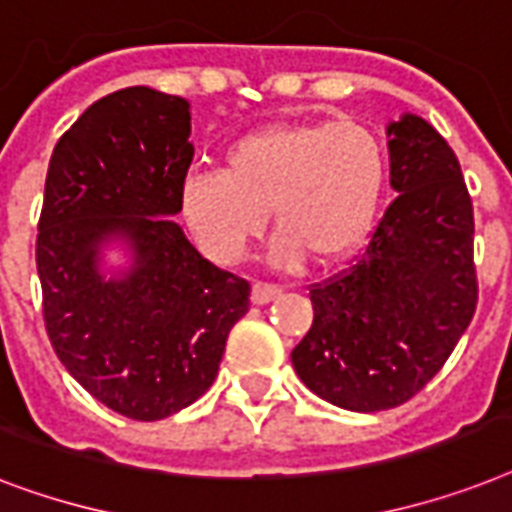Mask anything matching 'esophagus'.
<instances>
[{
    "instance_id": "34e87169",
    "label": "esophagus",
    "mask_w": 512,
    "mask_h": 512,
    "mask_svg": "<svg viewBox=\"0 0 512 512\" xmlns=\"http://www.w3.org/2000/svg\"><path fill=\"white\" fill-rule=\"evenodd\" d=\"M280 293L282 290L275 288V285H261V282H256V285L251 288V301L256 306H264V304H269V301H275Z\"/></svg>"
}]
</instances>
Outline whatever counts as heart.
<instances>
[{
  "mask_svg": "<svg viewBox=\"0 0 512 512\" xmlns=\"http://www.w3.org/2000/svg\"><path fill=\"white\" fill-rule=\"evenodd\" d=\"M386 187V150L359 121H277L224 147L222 169L192 171L179 190L185 224L230 264L267 227L280 264L349 256L370 232Z\"/></svg>",
  "mask_w": 512,
  "mask_h": 512,
  "instance_id": "heart-1",
  "label": "heart"
}]
</instances>
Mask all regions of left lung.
Returning <instances> with one entry per match:
<instances>
[{"label": "left lung", "instance_id": "left-lung-1", "mask_svg": "<svg viewBox=\"0 0 512 512\" xmlns=\"http://www.w3.org/2000/svg\"><path fill=\"white\" fill-rule=\"evenodd\" d=\"M396 200L367 251L312 288L314 322L290 362L351 412L399 407L444 367L478 301L473 206L457 155L425 118L388 121Z\"/></svg>", "mask_w": 512, "mask_h": 512}]
</instances>
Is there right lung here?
I'll return each instance as SVG.
<instances>
[{"label": "right lung", "instance_id": "right-lung-1", "mask_svg": "<svg viewBox=\"0 0 512 512\" xmlns=\"http://www.w3.org/2000/svg\"><path fill=\"white\" fill-rule=\"evenodd\" d=\"M190 132L177 94L126 87L89 105L52 150L36 237L52 349L97 402L147 423L211 388L251 296L174 222Z\"/></svg>", "mask_w": 512, "mask_h": 512}]
</instances>
